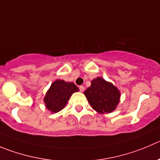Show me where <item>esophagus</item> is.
Masks as SVG:
<instances>
[{"instance_id":"1","label":"esophagus","mask_w":160,"mask_h":160,"mask_svg":"<svg viewBox=\"0 0 160 160\" xmlns=\"http://www.w3.org/2000/svg\"><path fill=\"white\" fill-rule=\"evenodd\" d=\"M79 89H80V91H81V92H83V91L85 90V87L83 86H79Z\"/></svg>"}]
</instances>
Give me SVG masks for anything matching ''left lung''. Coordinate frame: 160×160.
Here are the masks:
<instances>
[{
    "label": "left lung",
    "mask_w": 160,
    "mask_h": 160,
    "mask_svg": "<svg viewBox=\"0 0 160 160\" xmlns=\"http://www.w3.org/2000/svg\"><path fill=\"white\" fill-rule=\"evenodd\" d=\"M91 107L101 114L111 113L119 103L120 92L112 83L98 77L84 92Z\"/></svg>",
    "instance_id": "obj_1"
}]
</instances>
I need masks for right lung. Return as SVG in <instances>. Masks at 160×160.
I'll return each instance as SVG.
<instances>
[{
	"label": "right lung",
	"mask_w": 160,
	"mask_h": 160,
	"mask_svg": "<svg viewBox=\"0 0 160 160\" xmlns=\"http://www.w3.org/2000/svg\"><path fill=\"white\" fill-rule=\"evenodd\" d=\"M78 90L73 82L57 79L52 83L44 97L45 107L52 113L60 112L65 107L71 96Z\"/></svg>",
	"instance_id": "right-lung-1"
}]
</instances>
